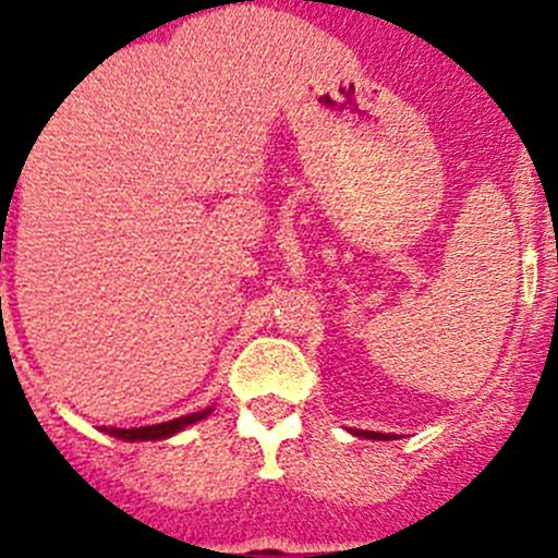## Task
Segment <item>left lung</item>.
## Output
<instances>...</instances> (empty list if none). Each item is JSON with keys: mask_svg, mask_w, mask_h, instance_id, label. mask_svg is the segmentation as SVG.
Returning <instances> with one entry per match:
<instances>
[{"mask_svg": "<svg viewBox=\"0 0 558 558\" xmlns=\"http://www.w3.org/2000/svg\"><path fill=\"white\" fill-rule=\"evenodd\" d=\"M357 437H368V440H390L393 435H383V432H368V429H357Z\"/></svg>", "mask_w": 558, "mask_h": 558, "instance_id": "left-lung-1", "label": "left lung"}]
</instances>
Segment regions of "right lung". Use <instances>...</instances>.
Returning <instances> with one entry per match:
<instances>
[{"label": "right lung", "instance_id": "1", "mask_svg": "<svg viewBox=\"0 0 558 558\" xmlns=\"http://www.w3.org/2000/svg\"><path fill=\"white\" fill-rule=\"evenodd\" d=\"M215 408H206L201 413H190V415H181V418L173 421H161V424H150V426H134V429H118V426H101V432H107L109 437H118V440H129V444H137V440H168V437L179 435L184 432L186 426L197 424L203 421L206 415H211Z\"/></svg>", "mask_w": 558, "mask_h": 558}]
</instances>
